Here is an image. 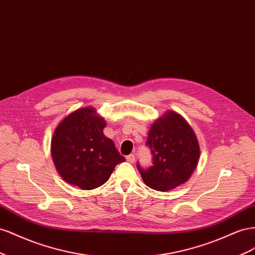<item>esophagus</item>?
Listing matches in <instances>:
<instances>
[{
  "instance_id": "esophagus-1",
  "label": "esophagus",
  "mask_w": 255,
  "mask_h": 255,
  "mask_svg": "<svg viewBox=\"0 0 255 255\" xmlns=\"http://www.w3.org/2000/svg\"><path fill=\"white\" fill-rule=\"evenodd\" d=\"M134 159H135L134 155H129V156L126 157L127 162H129V163H133L134 162Z\"/></svg>"
}]
</instances>
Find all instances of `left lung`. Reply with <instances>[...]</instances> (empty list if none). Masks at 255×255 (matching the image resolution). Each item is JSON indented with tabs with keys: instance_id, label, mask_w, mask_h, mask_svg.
<instances>
[{
	"instance_id": "1",
	"label": "left lung",
	"mask_w": 255,
	"mask_h": 255,
	"mask_svg": "<svg viewBox=\"0 0 255 255\" xmlns=\"http://www.w3.org/2000/svg\"><path fill=\"white\" fill-rule=\"evenodd\" d=\"M146 145L151 150L152 165L144 170L137 164V170L147 187L170 191L191 177L199 162L200 145L180 114L169 110L152 123Z\"/></svg>"
}]
</instances>
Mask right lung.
Returning <instances> with one entry per match:
<instances>
[{"mask_svg":"<svg viewBox=\"0 0 255 255\" xmlns=\"http://www.w3.org/2000/svg\"><path fill=\"white\" fill-rule=\"evenodd\" d=\"M106 125L93 107L77 109L57 125L51 139V156L66 183L92 190L104 185L115 165L125 161L104 134Z\"/></svg>","mask_w":255,"mask_h":255,"instance_id":"obj_1","label":"right lung"}]
</instances>
